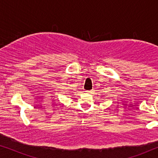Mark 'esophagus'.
<instances>
[{"label": "esophagus", "instance_id": "34e87169", "mask_svg": "<svg viewBox=\"0 0 158 158\" xmlns=\"http://www.w3.org/2000/svg\"><path fill=\"white\" fill-rule=\"evenodd\" d=\"M85 92L87 93V94H93V93H94V90H86Z\"/></svg>", "mask_w": 158, "mask_h": 158}]
</instances>
